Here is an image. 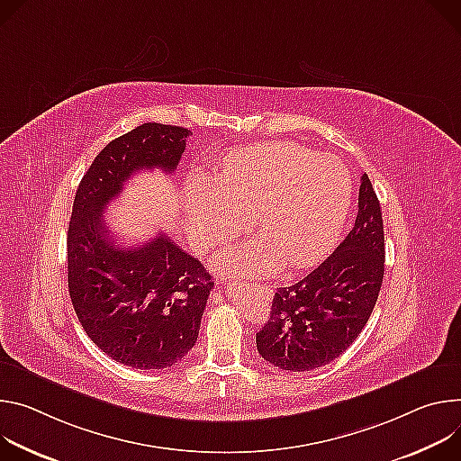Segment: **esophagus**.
Segmentation results:
<instances>
[{
    "label": "esophagus",
    "mask_w": 461,
    "mask_h": 461,
    "mask_svg": "<svg viewBox=\"0 0 461 461\" xmlns=\"http://www.w3.org/2000/svg\"><path fill=\"white\" fill-rule=\"evenodd\" d=\"M257 289L260 291V294L264 296V300H269L273 296V289L269 285H257Z\"/></svg>",
    "instance_id": "1"
}]
</instances>
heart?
<instances>
[{
  "instance_id": "b5f03b06",
  "label": "heart",
  "mask_w": 461,
  "mask_h": 461,
  "mask_svg": "<svg viewBox=\"0 0 461 461\" xmlns=\"http://www.w3.org/2000/svg\"><path fill=\"white\" fill-rule=\"evenodd\" d=\"M351 204V177L335 158L294 142H264L221 158L214 181L190 176L185 212L195 245L223 243L254 216L262 241L227 249L218 264L229 271L269 275L280 262L303 269L335 247Z\"/></svg>"
}]
</instances>
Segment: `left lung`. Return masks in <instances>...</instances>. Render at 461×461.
I'll use <instances>...</instances> for the list:
<instances>
[{"instance_id":"obj_1","label":"left lung","mask_w":461,"mask_h":461,"mask_svg":"<svg viewBox=\"0 0 461 461\" xmlns=\"http://www.w3.org/2000/svg\"><path fill=\"white\" fill-rule=\"evenodd\" d=\"M383 275L381 204L363 174L353 229L308 276L294 285L278 287L269 321L257 333L258 353L273 366L289 372L330 365L366 326Z\"/></svg>"}]
</instances>
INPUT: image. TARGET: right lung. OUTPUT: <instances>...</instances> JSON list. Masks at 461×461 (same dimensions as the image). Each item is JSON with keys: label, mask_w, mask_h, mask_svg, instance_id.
<instances>
[{"label": "right lung", "mask_w": 461, "mask_h": 461, "mask_svg": "<svg viewBox=\"0 0 461 461\" xmlns=\"http://www.w3.org/2000/svg\"><path fill=\"white\" fill-rule=\"evenodd\" d=\"M192 131L146 122L104 146L84 174L68 230V287L87 337L137 370L176 365L194 348L214 287L199 260L159 232L122 247L102 218L139 170L172 174Z\"/></svg>", "instance_id": "1"}]
</instances>
